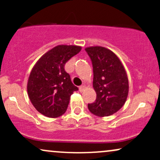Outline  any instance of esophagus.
Wrapping results in <instances>:
<instances>
[{
    "label": "esophagus",
    "instance_id": "1",
    "mask_svg": "<svg viewBox=\"0 0 160 160\" xmlns=\"http://www.w3.org/2000/svg\"><path fill=\"white\" fill-rule=\"evenodd\" d=\"M85 89H86V86L83 85V86H80V88H79V90H80V92H82L85 90Z\"/></svg>",
    "mask_w": 160,
    "mask_h": 160
}]
</instances>
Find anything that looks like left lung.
Instances as JSON below:
<instances>
[{
    "mask_svg": "<svg viewBox=\"0 0 160 160\" xmlns=\"http://www.w3.org/2000/svg\"><path fill=\"white\" fill-rule=\"evenodd\" d=\"M93 67L95 102L88 104L92 113L98 117L111 116L120 109L127 99L128 80L124 66L114 52L105 47L85 49Z\"/></svg>",
    "mask_w": 160,
    "mask_h": 160,
    "instance_id": "1",
    "label": "left lung"
}]
</instances>
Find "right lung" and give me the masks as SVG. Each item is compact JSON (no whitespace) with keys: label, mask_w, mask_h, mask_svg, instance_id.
Here are the masks:
<instances>
[{"label":"right lung","mask_w":160,"mask_h":160,"mask_svg":"<svg viewBox=\"0 0 160 160\" xmlns=\"http://www.w3.org/2000/svg\"><path fill=\"white\" fill-rule=\"evenodd\" d=\"M80 50V46L58 45L43 55L33 67L28 80V95L41 114L56 118L65 113L71 95L78 90L65 71V65Z\"/></svg>","instance_id":"1"}]
</instances>
